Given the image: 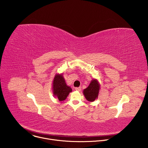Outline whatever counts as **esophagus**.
<instances>
[{"label": "esophagus", "instance_id": "obj_1", "mask_svg": "<svg viewBox=\"0 0 148 148\" xmlns=\"http://www.w3.org/2000/svg\"><path fill=\"white\" fill-rule=\"evenodd\" d=\"M75 89V90H76V91H80L81 90V87H76Z\"/></svg>", "mask_w": 148, "mask_h": 148}]
</instances>
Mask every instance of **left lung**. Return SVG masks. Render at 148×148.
Wrapping results in <instances>:
<instances>
[{
	"mask_svg": "<svg viewBox=\"0 0 148 148\" xmlns=\"http://www.w3.org/2000/svg\"><path fill=\"white\" fill-rule=\"evenodd\" d=\"M100 90V84L97 79L93 78L88 87L83 90V94L86 99L93 102L98 98Z\"/></svg>",
	"mask_w": 148,
	"mask_h": 148,
	"instance_id": "left-lung-1",
	"label": "left lung"
}]
</instances>
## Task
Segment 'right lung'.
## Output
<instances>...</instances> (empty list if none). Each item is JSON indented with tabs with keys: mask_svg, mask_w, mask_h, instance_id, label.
Wrapping results in <instances>:
<instances>
[{
	"mask_svg": "<svg viewBox=\"0 0 148 148\" xmlns=\"http://www.w3.org/2000/svg\"><path fill=\"white\" fill-rule=\"evenodd\" d=\"M53 94L60 101H64L70 92H72V88L67 85L62 74H56L53 81Z\"/></svg>",
	"mask_w": 148,
	"mask_h": 148,
	"instance_id": "1",
	"label": "right lung"
}]
</instances>
